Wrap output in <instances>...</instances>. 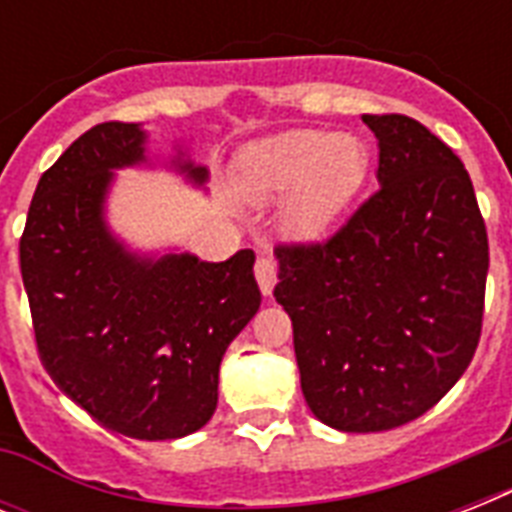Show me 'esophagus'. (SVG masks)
I'll use <instances>...</instances> for the list:
<instances>
[{
    "instance_id": "esophagus-1",
    "label": "esophagus",
    "mask_w": 512,
    "mask_h": 512,
    "mask_svg": "<svg viewBox=\"0 0 512 512\" xmlns=\"http://www.w3.org/2000/svg\"><path fill=\"white\" fill-rule=\"evenodd\" d=\"M255 279H257V284H260V292H263L265 297L271 295L273 284H276V263H273V257L257 255Z\"/></svg>"
}]
</instances>
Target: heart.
Returning <instances> with one entry per match:
<instances>
[{
	"label": "heart",
	"mask_w": 512,
	"mask_h": 512,
	"mask_svg": "<svg viewBox=\"0 0 512 512\" xmlns=\"http://www.w3.org/2000/svg\"><path fill=\"white\" fill-rule=\"evenodd\" d=\"M369 154L356 135L292 130L260 140L239 162V188L249 201L287 196L281 225L295 239L332 228L366 177Z\"/></svg>",
	"instance_id": "b5f03b06"
}]
</instances>
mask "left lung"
Wrapping results in <instances>:
<instances>
[{"instance_id":"1","label":"left lung","mask_w":512,"mask_h":512,"mask_svg":"<svg viewBox=\"0 0 512 512\" xmlns=\"http://www.w3.org/2000/svg\"><path fill=\"white\" fill-rule=\"evenodd\" d=\"M380 188L335 236L279 244L276 303L292 319L311 412L345 433L417 420L473 361L489 239L460 156L404 114H364Z\"/></svg>"}]
</instances>
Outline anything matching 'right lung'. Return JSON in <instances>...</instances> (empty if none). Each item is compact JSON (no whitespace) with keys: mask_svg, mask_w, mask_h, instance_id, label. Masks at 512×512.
Instances as JSON below:
<instances>
[{"mask_svg":"<svg viewBox=\"0 0 512 512\" xmlns=\"http://www.w3.org/2000/svg\"><path fill=\"white\" fill-rule=\"evenodd\" d=\"M138 124L87 130L39 177L20 236L36 350L52 382L103 428L183 438L217 406L225 348L260 308L255 252L225 263L148 260L108 233L103 201L119 167L143 162ZM193 183L207 170L177 164Z\"/></svg>","mask_w":512,"mask_h":512,"instance_id":"obj_1","label":"right lung"}]
</instances>
